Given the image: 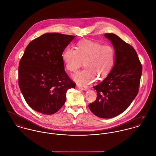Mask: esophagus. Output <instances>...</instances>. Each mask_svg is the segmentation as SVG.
<instances>
[{
	"label": "esophagus",
	"instance_id": "34e87169",
	"mask_svg": "<svg viewBox=\"0 0 156 156\" xmlns=\"http://www.w3.org/2000/svg\"><path fill=\"white\" fill-rule=\"evenodd\" d=\"M77 87L82 90H87L88 89V87L86 86H81V85H78Z\"/></svg>",
	"mask_w": 156,
	"mask_h": 156
}]
</instances>
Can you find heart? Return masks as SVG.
<instances>
[{
    "label": "heart",
    "instance_id": "b5f03b06",
    "mask_svg": "<svg viewBox=\"0 0 156 156\" xmlns=\"http://www.w3.org/2000/svg\"><path fill=\"white\" fill-rule=\"evenodd\" d=\"M66 68L75 72L84 62L85 69L75 74L72 78L80 85L89 84L97 80H102L111 72L115 62V51L110 45H103L88 40L79 41L75 50L66 48L62 54Z\"/></svg>",
    "mask_w": 156,
    "mask_h": 156
}]
</instances>
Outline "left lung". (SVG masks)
Listing matches in <instances>:
<instances>
[{
  "label": "left lung",
  "instance_id": "left-lung-1",
  "mask_svg": "<svg viewBox=\"0 0 156 156\" xmlns=\"http://www.w3.org/2000/svg\"><path fill=\"white\" fill-rule=\"evenodd\" d=\"M115 51V62L107 76L94 86L96 101L89 107L99 118L115 117L129 106L138 94L142 67L137 52L115 34H105Z\"/></svg>",
  "mask_w": 156,
  "mask_h": 156
}]
</instances>
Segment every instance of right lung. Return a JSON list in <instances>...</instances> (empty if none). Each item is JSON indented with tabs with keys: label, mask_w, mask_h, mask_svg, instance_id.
<instances>
[{
	"label": "right lung",
	"mask_w": 156,
	"mask_h": 156,
	"mask_svg": "<svg viewBox=\"0 0 156 156\" xmlns=\"http://www.w3.org/2000/svg\"><path fill=\"white\" fill-rule=\"evenodd\" d=\"M75 36L57 32L43 34L31 41L19 66V85L29 106L52 115L64 104L66 92L75 84L64 70L62 54Z\"/></svg>",
	"instance_id": "right-lung-1"
}]
</instances>
